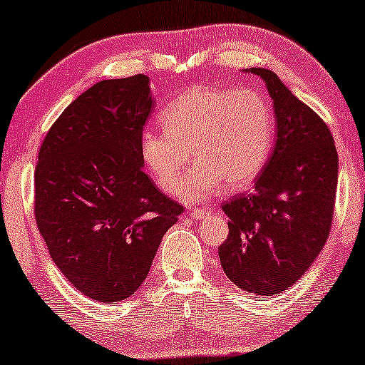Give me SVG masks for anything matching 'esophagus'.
<instances>
[{
	"label": "esophagus",
	"mask_w": 365,
	"mask_h": 365,
	"mask_svg": "<svg viewBox=\"0 0 365 365\" xmlns=\"http://www.w3.org/2000/svg\"><path fill=\"white\" fill-rule=\"evenodd\" d=\"M206 213H208V210L206 208H193L190 211V216L195 217V220H201V217H205Z\"/></svg>",
	"instance_id": "1"
}]
</instances>
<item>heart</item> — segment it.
Masks as SVG:
<instances>
[{
    "label": "heart",
    "mask_w": 365,
    "mask_h": 365,
    "mask_svg": "<svg viewBox=\"0 0 365 365\" xmlns=\"http://www.w3.org/2000/svg\"><path fill=\"white\" fill-rule=\"evenodd\" d=\"M162 133L148 130L140 157L155 183L175 193L192 159L197 165L180 188L187 203L252 185L267 164L274 143L269 101L255 90L193 86L160 113Z\"/></svg>",
    "instance_id": "b5f03b06"
}]
</instances>
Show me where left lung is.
<instances>
[{
  "instance_id": "left-lung-1",
  "label": "left lung",
  "mask_w": 365,
  "mask_h": 365,
  "mask_svg": "<svg viewBox=\"0 0 365 365\" xmlns=\"http://www.w3.org/2000/svg\"><path fill=\"white\" fill-rule=\"evenodd\" d=\"M275 144L254 192L222 205L230 236L220 246L225 274L241 290L279 295L307 272L328 239L338 187V152L322 118L269 68Z\"/></svg>"
}]
</instances>
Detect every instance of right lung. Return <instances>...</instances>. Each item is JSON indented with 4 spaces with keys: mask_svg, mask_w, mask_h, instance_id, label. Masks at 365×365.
I'll return each instance as SVG.
<instances>
[{
    "mask_svg": "<svg viewBox=\"0 0 365 365\" xmlns=\"http://www.w3.org/2000/svg\"><path fill=\"white\" fill-rule=\"evenodd\" d=\"M154 105L145 75L98 81L41 145L37 227L58 270L91 300L134 295L183 213L143 170L140 139Z\"/></svg>",
    "mask_w": 365,
    "mask_h": 365,
    "instance_id": "add662e5",
    "label": "right lung"
}]
</instances>
